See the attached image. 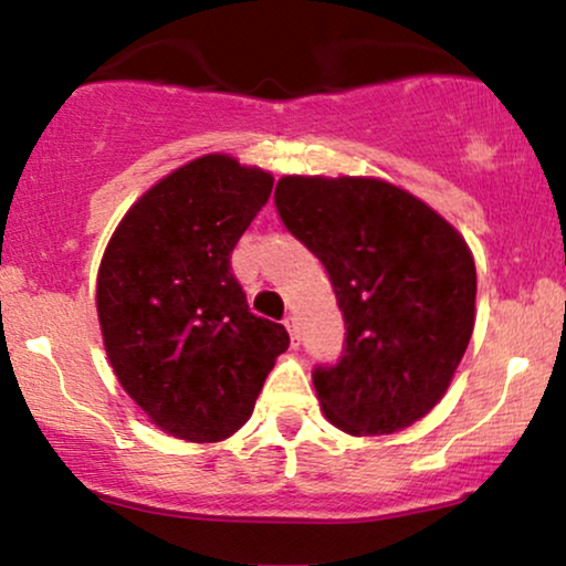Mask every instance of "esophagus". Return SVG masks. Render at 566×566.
I'll list each match as a JSON object with an SVG mask.
<instances>
[{
  "label": "esophagus",
  "instance_id": "obj_1",
  "mask_svg": "<svg viewBox=\"0 0 566 566\" xmlns=\"http://www.w3.org/2000/svg\"><path fill=\"white\" fill-rule=\"evenodd\" d=\"M284 326H287V331H290V336H292V344H300V328H297V321L292 318V315H287V318H284Z\"/></svg>",
  "mask_w": 566,
  "mask_h": 566
}]
</instances>
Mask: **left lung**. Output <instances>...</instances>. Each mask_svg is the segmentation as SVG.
<instances>
[{"instance_id":"obj_1","label":"left lung","mask_w":566,"mask_h":566,"mask_svg":"<svg viewBox=\"0 0 566 566\" xmlns=\"http://www.w3.org/2000/svg\"><path fill=\"white\" fill-rule=\"evenodd\" d=\"M284 228L323 263L344 315L336 365L313 386L331 424L390 434L434 409L473 334L476 266L455 228L375 178L284 176Z\"/></svg>"}]
</instances>
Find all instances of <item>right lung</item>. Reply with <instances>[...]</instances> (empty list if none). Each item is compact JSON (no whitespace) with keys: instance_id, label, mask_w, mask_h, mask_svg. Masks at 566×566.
<instances>
[{"instance_id":"add662e5","label":"right lung","mask_w":566,"mask_h":566,"mask_svg":"<svg viewBox=\"0 0 566 566\" xmlns=\"http://www.w3.org/2000/svg\"><path fill=\"white\" fill-rule=\"evenodd\" d=\"M269 172L207 155L155 184L113 232L97 318L113 373L157 427L191 442L251 417L282 323L248 311L230 255L271 196Z\"/></svg>"}]
</instances>
